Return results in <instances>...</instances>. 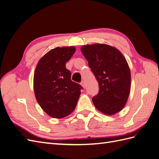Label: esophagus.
Returning a JSON list of instances; mask_svg holds the SVG:
<instances>
[{"instance_id": "obj_1", "label": "esophagus", "mask_w": 159, "mask_h": 159, "mask_svg": "<svg viewBox=\"0 0 159 159\" xmlns=\"http://www.w3.org/2000/svg\"><path fill=\"white\" fill-rule=\"evenodd\" d=\"M80 84H81V86H82L84 88H85V82H84V81H81V82L80 83Z\"/></svg>"}]
</instances>
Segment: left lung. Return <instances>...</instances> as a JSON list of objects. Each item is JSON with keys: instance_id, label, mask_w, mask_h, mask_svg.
Wrapping results in <instances>:
<instances>
[{"instance_id": "1", "label": "left lung", "mask_w": 159, "mask_h": 159, "mask_svg": "<svg viewBox=\"0 0 159 159\" xmlns=\"http://www.w3.org/2000/svg\"><path fill=\"white\" fill-rule=\"evenodd\" d=\"M81 51L99 84V93L92 98L94 106L108 116L119 112L130 92L131 74L126 58L118 49L106 44L83 45Z\"/></svg>"}]
</instances>
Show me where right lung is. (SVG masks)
I'll list each match as a JSON object with an SVG mask.
<instances>
[{
  "label": "right lung",
  "instance_id": "right-lung-1",
  "mask_svg": "<svg viewBox=\"0 0 159 159\" xmlns=\"http://www.w3.org/2000/svg\"><path fill=\"white\" fill-rule=\"evenodd\" d=\"M75 48L63 47L50 50L39 61L33 78L34 92L41 108L51 117L63 118L74 110L82 87L71 80L66 63Z\"/></svg>",
  "mask_w": 159,
  "mask_h": 159
}]
</instances>
